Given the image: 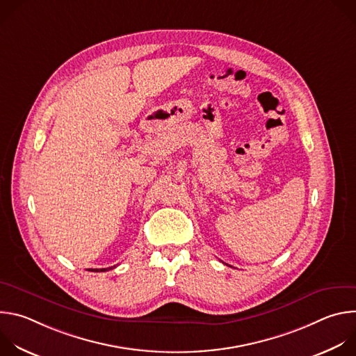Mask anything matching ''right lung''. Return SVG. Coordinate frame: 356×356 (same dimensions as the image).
<instances>
[{
    "label": "right lung",
    "instance_id": "obj_1",
    "mask_svg": "<svg viewBox=\"0 0 356 356\" xmlns=\"http://www.w3.org/2000/svg\"><path fill=\"white\" fill-rule=\"evenodd\" d=\"M115 266H111V268H106V269H91V272H106V270H110V269H114ZM90 270V269H88Z\"/></svg>",
    "mask_w": 356,
    "mask_h": 356
}]
</instances>
